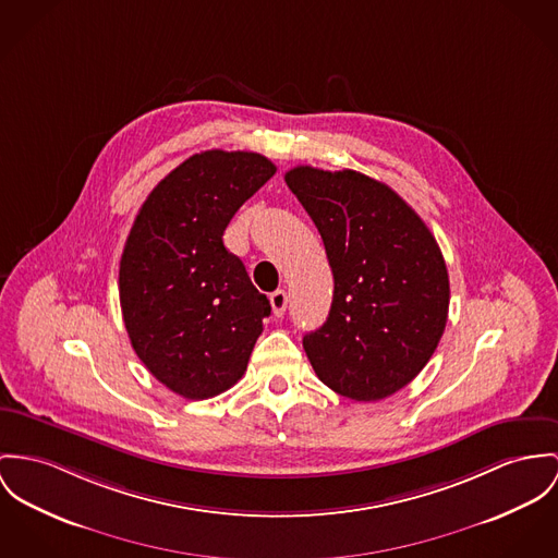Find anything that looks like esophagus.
I'll list each match as a JSON object with an SVG mask.
<instances>
[{"mask_svg":"<svg viewBox=\"0 0 558 558\" xmlns=\"http://www.w3.org/2000/svg\"><path fill=\"white\" fill-rule=\"evenodd\" d=\"M269 303H271L274 316H282V314L287 312V303H289V298H287V293L280 289V291H274V293L269 295Z\"/></svg>","mask_w":558,"mask_h":558,"instance_id":"34e87169","label":"esophagus"}]
</instances>
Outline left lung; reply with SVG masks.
<instances>
[{
    "mask_svg": "<svg viewBox=\"0 0 558 558\" xmlns=\"http://www.w3.org/2000/svg\"><path fill=\"white\" fill-rule=\"evenodd\" d=\"M284 180L323 238L336 284L325 325L303 336L305 354L320 383L343 397H390L423 372L446 329L441 251L385 182L310 166Z\"/></svg>",
    "mask_w": 558,
    "mask_h": 558,
    "instance_id": "8db88e82",
    "label": "left lung"
}]
</instances>
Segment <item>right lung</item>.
<instances>
[{"label": "right lung", "mask_w": 558, "mask_h": 558, "mask_svg": "<svg viewBox=\"0 0 558 558\" xmlns=\"http://www.w3.org/2000/svg\"><path fill=\"white\" fill-rule=\"evenodd\" d=\"M274 173L257 153L193 155L150 191L129 231L119 269L129 340L186 399L215 397L244 376L271 312L222 233Z\"/></svg>", "instance_id": "add662e5"}]
</instances>
